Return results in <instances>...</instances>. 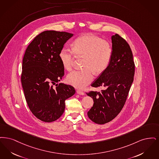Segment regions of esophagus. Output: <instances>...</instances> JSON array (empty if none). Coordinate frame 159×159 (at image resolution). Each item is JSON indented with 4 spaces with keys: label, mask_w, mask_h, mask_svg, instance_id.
<instances>
[{
    "label": "esophagus",
    "mask_w": 159,
    "mask_h": 159,
    "mask_svg": "<svg viewBox=\"0 0 159 159\" xmlns=\"http://www.w3.org/2000/svg\"><path fill=\"white\" fill-rule=\"evenodd\" d=\"M76 93L77 94H80V95H84V93L82 91H81V90H76Z\"/></svg>",
    "instance_id": "esophagus-1"
}]
</instances>
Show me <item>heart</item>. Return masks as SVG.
I'll return each mask as SVG.
<instances>
[{
  "label": "heart",
  "instance_id": "heart-1",
  "mask_svg": "<svg viewBox=\"0 0 159 159\" xmlns=\"http://www.w3.org/2000/svg\"><path fill=\"white\" fill-rule=\"evenodd\" d=\"M72 49L63 48L59 57L63 66L70 70L74 66L75 55L84 57L82 70L69 73L67 81L76 89H84L93 80V72L99 74L107 69L111 63L113 49L110 43L93 34L83 35L76 38Z\"/></svg>",
  "mask_w": 159,
  "mask_h": 159
}]
</instances>
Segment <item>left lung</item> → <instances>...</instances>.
Wrapping results in <instances>:
<instances>
[{
  "instance_id": "8db88e82",
  "label": "left lung",
  "mask_w": 159,
  "mask_h": 159,
  "mask_svg": "<svg viewBox=\"0 0 159 159\" xmlns=\"http://www.w3.org/2000/svg\"><path fill=\"white\" fill-rule=\"evenodd\" d=\"M113 55L109 67L91 86H104L101 92L90 91L86 94L94 101L87 115L97 124L109 122L122 111L134 81L135 63L129 44L119 35L111 37Z\"/></svg>"
}]
</instances>
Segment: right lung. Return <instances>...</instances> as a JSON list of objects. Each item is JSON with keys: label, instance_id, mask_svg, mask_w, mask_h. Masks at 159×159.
<instances>
[{"label": "right lung", "instance_id": "right-lung-1", "mask_svg": "<svg viewBox=\"0 0 159 159\" xmlns=\"http://www.w3.org/2000/svg\"><path fill=\"white\" fill-rule=\"evenodd\" d=\"M72 35L64 31H43L28 46L23 57L21 83L27 103L35 116L45 122L61 117L65 100L75 93L72 86L56 84L64 75L59 53Z\"/></svg>", "mask_w": 159, "mask_h": 159}]
</instances>
